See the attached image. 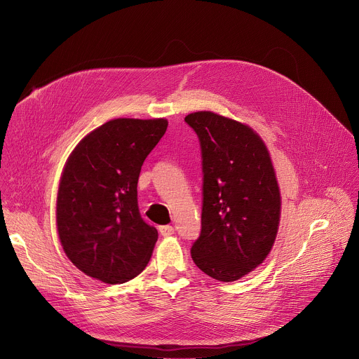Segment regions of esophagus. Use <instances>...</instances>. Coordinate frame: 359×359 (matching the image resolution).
<instances>
[{
  "mask_svg": "<svg viewBox=\"0 0 359 359\" xmlns=\"http://www.w3.org/2000/svg\"><path fill=\"white\" fill-rule=\"evenodd\" d=\"M158 231H160L161 236H164V238L174 235V228L171 225H163V226H160Z\"/></svg>",
  "mask_w": 359,
  "mask_h": 359,
  "instance_id": "esophagus-1",
  "label": "esophagus"
}]
</instances>
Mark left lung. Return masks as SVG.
<instances>
[{
  "label": "left lung",
  "mask_w": 359,
  "mask_h": 359,
  "mask_svg": "<svg viewBox=\"0 0 359 359\" xmlns=\"http://www.w3.org/2000/svg\"><path fill=\"white\" fill-rule=\"evenodd\" d=\"M202 154L201 235L194 263L212 278L235 281L255 270L274 243L280 191L270 154L249 126L212 111L185 117Z\"/></svg>",
  "instance_id": "left-lung-1"
}]
</instances>
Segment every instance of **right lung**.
<instances>
[{
    "label": "right lung",
    "instance_id": "add662e5",
    "mask_svg": "<svg viewBox=\"0 0 359 359\" xmlns=\"http://www.w3.org/2000/svg\"><path fill=\"white\" fill-rule=\"evenodd\" d=\"M167 126L165 118H114L69 156L57 189L56 226L66 256L85 274L120 284L150 262L158 232L141 218L137 182Z\"/></svg>",
    "mask_w": 359,
    "mask_h": 359
}]
</instances>
